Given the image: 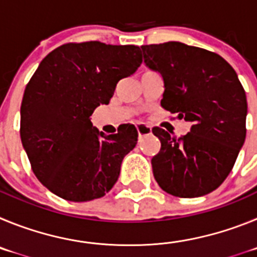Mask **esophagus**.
<instances>
[{
  "label": "esophagus",
  "mask_w": 257,
  "mask_h": 257,
  "mask_svg": "<svg viewBox=\"0 0 257 257\" xmlns=\"http://www.w3.org/2000/svg\"><path fill=\"white\" fill-rule=\"evenodd\" d=\"M136 131H138L139 136H144V135H148V134H151L152 128L148 126V124L139 123L138 126H136Z\"/></svg>",
  "instance_id": "1"
}]
</instances>
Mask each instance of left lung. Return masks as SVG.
Returning a JSON list of instances; mask_svg holds the SVG:
<instances>
[{
    "instance_id": "obj_1",
    "label": "left lung",
    "mask_w": 257,
    "mask_h": 257,
    "mask_svg": "<svg viewBox=\"0 0 257 257\" xmlns=\"http://www.w3.org/2000/svg\"><path fill=\"white\" fill-rule=\"evenodd\" d=\"M142 52L163 77L161 105L192 122L180 138L152 128L161 142L152 158L154 179L175 197L205 196L228 178L246 139L243 86L225 59L201 47L165 42L144 45Z\"/></svg>"
}]
</instances>
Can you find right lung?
I'll return each instance as SVG.
<instances>
[{
    "instance_id": "obj_1",
    "label": "right lung",
    "mask_w": 257,
    "mask_h": 257,
    "mask_svg": "<svg viewBox=\"0 0 257 257\" xmlns=\"http://www.w3.org/2000/svg\"><path fill=\"white\" fill-rule=\"evenodd\" d=\"M142 61L138 46L99 41L61 45L41 61L23 95L20 139L32 171L50 192L85 202L112 189L138 131L127 123L105 136L90 115Z\"/></svg>"
}]
</instances>
